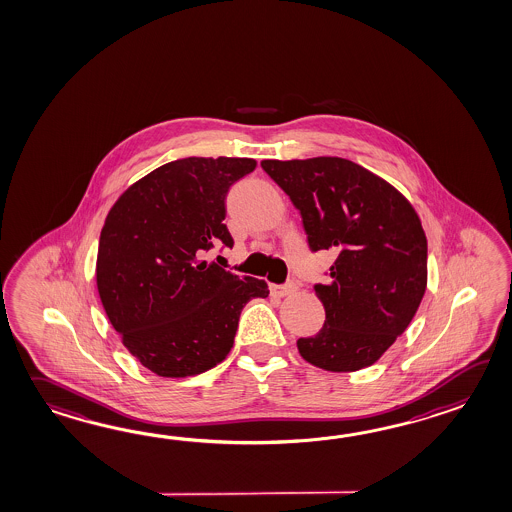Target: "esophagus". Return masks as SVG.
<instances>
[{
  "label": "esophagus",
  "mask_w": 512,
  "mask_h": 512,
  "mask_svg": "<svg viewBox=\"0 0 512 512\" xmlns=\"http://www.w3.org/2000/svg\"><path fill=\"white\" fill-rule=\"evenodd\" d=\"M296 290H297V286L294 283L273 284L272 288H270V292H272V296H275V297L290 296V294H294V292H296Z\"/></svg>",
  "instance_id": "1"
}]
</instances>
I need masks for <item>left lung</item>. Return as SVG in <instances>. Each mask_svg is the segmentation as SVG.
Returning <instances> with one entry per match:
<instances>
[{
  "instance_id": "obj_1",
  "label": "left lung",
  "mask_w": 512,
  "mask_h": 512,
  "mask_svg": "<svg viewBox=\"0 0 512 512\" xmlns=\"http://www.w3.org/2000/svg\"><path fill=\"white\" fill-rule=\"evenodd\" d=\"M264 172L299 209L310 251L334 250L318 334L299 338L308 364L349 373L375 364L408 329L428 281L421 220L393 185L343 158L264 159Z\"/></svg>"
}]
</instances>
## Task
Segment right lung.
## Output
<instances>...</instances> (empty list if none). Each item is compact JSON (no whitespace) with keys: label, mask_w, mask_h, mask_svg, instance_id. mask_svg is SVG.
<instances>
[{"label":"right lung","mask_w":512,"mask_h":512,"mask_svg":"<svg viewBox=\"0 0 512 512\" xmlns=\"http://www.w3.org/2000/svg\"><path fill=\"white\" fill-rule=\"evenodd\" d=\"M250 158H183L128 187L106 216L97 288L106 316L158 376L200 375L228 356L242 308L268 284L198 257L222 244L229 187L255 171Z\"/></svg>","instance_id":"obj_1"}]
</instances>
